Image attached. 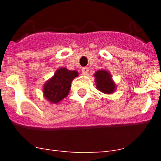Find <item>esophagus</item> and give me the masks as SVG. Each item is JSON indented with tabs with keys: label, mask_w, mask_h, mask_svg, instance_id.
<instances>
[{
	"label": "esophagus",
	"mask_w": 161,
	"mask_h": 161,
	"mask_svg": "<svg viewBox=\"0 0 161 161\" xmlns=\"http://www.w3.org/2000/svg\"><path fill=\"white\" fill-rule=\"evenodd\" d=\"M88 73H89V68H86V67L82 68V74H83V75H85H85H87Z\"/></svg>",
	"instance_id": "34e87169"
}]
</instances>
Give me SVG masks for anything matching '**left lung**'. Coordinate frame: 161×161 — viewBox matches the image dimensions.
<instances>
[{
	"label": "left lung",
	"instance_id": "1",
	"mask_svg": "<svg viewBox=\"0 0 161 161\" xmlns=\"http://www.w3.org/2000/svg\"><path fill=\"white\" fill-rule=\"evenodd\" d=\"M93 76L95 77L97 89L106 94H111L114 93L116 85L108 71L98 70L95 72Z\"/></svg>",
	"mask_w": 161,
	"mask_h": 161
}]
</instances>
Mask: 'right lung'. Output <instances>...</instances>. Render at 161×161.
<instances>
[{"mask_svg":"<svg viewBox=\"0 0 161 161\" xmlns=\"http://www.w3.org/2000/svg\"><path fill=\"white\" fill-rule=\"evenodd\" d=\"M77 76L76 71L68 70L66 68L57 69L54 76L44 84L42 89L44 97L52 104L59 103L68 96L72 80Z\"/></svg>","mask_w":161,"mask_h":161,"instance_id":"obj_1","label":"right lung"}]
</instances>
